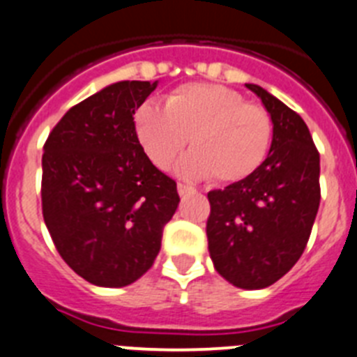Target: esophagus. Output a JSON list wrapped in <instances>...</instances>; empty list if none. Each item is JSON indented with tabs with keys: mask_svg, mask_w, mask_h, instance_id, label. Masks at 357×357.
Listing matches in <instances>:
<instances>
[{
	"mask_svg": "<svg viewBox=\"0 0 357 357\" xmlns=\"http://www.w3.org/2000/svg\"><path fill=\"white\" fill-rule=\"evenodd\" d=\"M192 192H194V188H192V186L185 185V183H178V194L181 195V197H185V195L192 194Z\"/></svg>",
	"mask_w": 357,
	"mask_h": 357,
	"instance_id": "esophagus-1",
	"label": "esophagus"
}]
</instances>
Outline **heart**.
<instances>
[{"label": "heart", "mask_w": 357, "mask_h": 357, "mask_svg": "<svg viewBox=\"0 0 357 357\" xmlns=\"http://www.w3.org/2000/svg\"><path fill=\"white\" fill-rule=\"evenodd\" d=\"M135 137L149 162L169 169L188 144L194 149L178 163L185 178L218 185L247 179L268 156L274 135L271 114L242 94L213 83H186L165 98V108L142 102L133 114Z\"/></svg>", "instance_id": "obj_1"}]
</instances>
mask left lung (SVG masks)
I'll return each instance as SVG.
<instances>
[{"instance_id":"obj_1","label":"left lung","mask_w":357,"mask_h":357,"mask_svg":"<svg viewBox=\"0 0 357 357\" xmlns=\"http://www.w3.org/2000/svg\"><path fill=\"white\" fill-rule=\"evenodd\" d=\"M274 124L265 162L247 179L208 192L215 271L245 290L274 284L303 256L320 204V155L306 123L258 85Z\"/></svg>"}]
</instances>
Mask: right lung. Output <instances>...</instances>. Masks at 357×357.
Listing matches in <instances>:
<instances>
[{
  "label": "right lung",
  "mask_w": 357,
  "mask_h": 357,
  "mask_svg": "<svg viewBox=\"0 0 357 357\" xmlns=\"http://www.w3.org/2000/svg\"><path fill=\"white\" fill-rule=\"evenodd\" d=\"M156 85L105 86L70 108L44 144V222L63 261L96 287L142 278L178 208L176 181L135 137V110Z\"/></svg>",
  "instance_id": "1"
}]
</instances>
